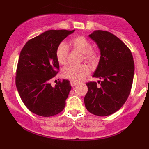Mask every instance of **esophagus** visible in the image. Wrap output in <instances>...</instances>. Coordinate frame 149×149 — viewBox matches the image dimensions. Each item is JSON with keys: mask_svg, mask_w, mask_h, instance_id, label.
Instances as JSON below:
<instances>
[{"mask_svg": "<svg viewBox=\"0 0 149 149\" xmlns=\"http://www.w3.org/2000/svg\"><path fill=\"white\" fill-rule=\"evenodd\" d=\"M76 84H77V83H76L75 81H73V80H71V87H72V88H73L74 86H76Z\"/></svg>", "mask_w": 149, "mask_h": 149, "instance_id": "obj_1", "label": "esophagus"}]
</instances>
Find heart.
Instances as JSON below:
<instances>
[{"label": "heart", "mask_w": 149, "mask_h": 149, "mask_svg": "<svg viewBox=\"0 0 149 149\" xmlns=\"http://www.w3.org/2000/svg\"><path fill=\"white\" fill-rule=\"evenodd\" d=\"M71 45L83 54V59L88 62H93L97 59V54L92 49V44L88 38L82 36L73 38L71 40ZM69 46L64 42L59 44L56 49V57L59 64H65L67 62ZM90 70L87 65H69L62 70L63 76L75 82L81 81Z\"/></svg>", "instance_id": "heart-1"}]
</instances>
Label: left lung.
Here are the masks:
<instances>
[{"label": "left lung", "mask_w": 149, "mask_h": 149, "mask_svg": "<svg viewBox=\"0 0 149 149\" xmlns=\"http://www.w3.org/2000/svg\"><path fill=\"white\" fill-rule=\"evenodd\" d=\"M98 46L100 59L92 76L100 78L86 83L84 98L87 110L94 115L107 116L119 110L130 93L134 73L131 51L123 42L108 31L97 30L88 36Z\"/></svg>", "instance_id": "8db88e82"}]
</instances>
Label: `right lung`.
Instances as JSON below:
<instances>
[{"label":"right lung","mask_w":149,"mask_h":149,"mask_svg":"<svg viewBox=\"0 0 149 149\" xmlns=\"http://www.w3.org/2000/svg\"><path fill=\"white\" fill-rule=\"evenodd\" d=\"M75 30H49L29 40L22 48L16 73V86L28 109L49 117L64 110L71 86L63 80L52 87L49 81L59 68L58 45Z\"/></svg>","instance_id":"right-lung-1"}]
</instances>
